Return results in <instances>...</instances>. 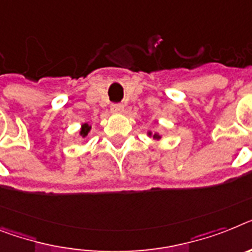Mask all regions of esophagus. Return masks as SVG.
<instances>
[{
    "label": "esophagus",
    "instance_id": "1",
    "mask_svg": "<svg viewBox=\"0 0 252 252\" xmlns=\"http://www.w3.org/2000/svg\"><path fill=\"white\" fill-rule=\"evenodd\" d=\"M111 111H113V113H123V111H124V105H123V103H113Z\"/></svg>",
    "mask_w": 252,
    "mask_h": 252
}]
</instances>
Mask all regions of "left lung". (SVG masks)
I'll list each match as a JSON object with an SVG mask.
<instances>
[{
	"instance_id": "left-lung-1",
	"label": "left lung",
	"mask_w": 252,
	"mask_h": 252,
	"mask_svg": "<svg viewBox=\"0 0 252 252\" xmlns=\"http://www.w3.org/2000/svg\"><path fill=\"white\" fill-rule=\"evenodd\" d=\"M150 134H151V133H150ZM154 138L158 139V138H160V136H158V134H154Z\"/></svg>"
}]
</instances>
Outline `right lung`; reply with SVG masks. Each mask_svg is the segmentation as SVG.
Listing matches in <instances>:
<instances>
[{
    "label": "right lung",
    "mask_w": 252,
    "mask_h": 252,
    "mask_svg": "<svg viewBox=\"0 0 252 252\" xmlns=\"http://www.w3.org/2000/svg\"><path fill=\"white\" fill-rule=\"evenodd\" d=\"M90 129H91V126H88V124H84V126H82V130H80V134H82V136H83V137H86L87 134H88V132H90Z\"/></svg>",
    "instance_id": "obj_1"
}]
</instances>
